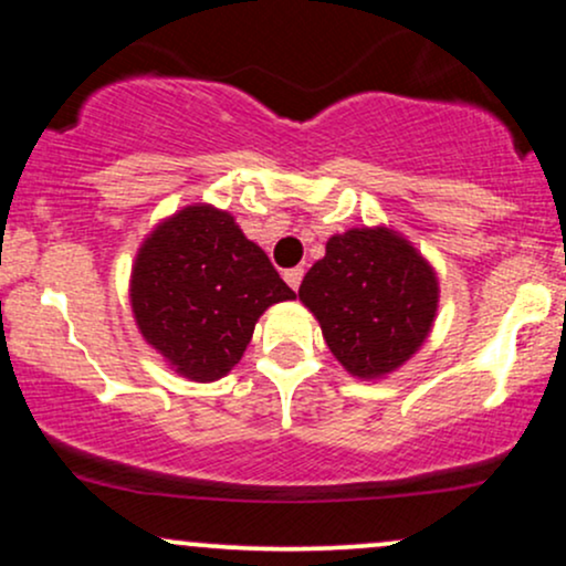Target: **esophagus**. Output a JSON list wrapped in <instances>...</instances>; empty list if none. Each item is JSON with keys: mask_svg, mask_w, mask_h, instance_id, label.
Masks as SVG:
<instances>
[{"mask_svg": "<svg viewBox=\"0 0 566 566\" xmlns=\"http://www.w3.org/2000/svg\"><path fill=\"white\" fill-rule=\"evenodd\" d=\"M303 274H305V271L301 269V265H297V269H287V271H284V282H287L290 287L297 292V287H301V282H303Z\"/></svg>", "mask_w": 566, "mask_h": 566, "instance_id": "34e87169", "label": "esophagus"}]
</instances>
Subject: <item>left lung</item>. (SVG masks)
<instances>
[{
  "mask_svg": "<svg viewBox=\"0 0 566 566\" xmlns=\"http://www.w3.org/2000/svg\"><path fill=\"white\" fill-rule=\"evenodd\" d=\"M301 301L322 324L335 359L380 378L420 348L437 316L439 284L415 247L386 229H350L303 276Z\"/></svg>",
  "mask_w": 566,
  "mask_h": 566,
  "instance_id": "1",
  "label": "left lung"
}]
</instances>
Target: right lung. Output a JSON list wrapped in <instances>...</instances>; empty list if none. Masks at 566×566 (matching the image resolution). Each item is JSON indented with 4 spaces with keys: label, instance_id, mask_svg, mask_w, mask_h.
Listing matches in <instances>:
<instances>
[{
    "label": "right lung",
    "instance_id": "add662e5",
    "mask_svg": "<svg viewBox=\"0 0 566 566\" xmlns=\"http://www.w3.org/2000/svg\"><path fill=\"white\" fill-rule=\"evenodd\" d=\"M129 297L143 337L180 375L218 380L242 359L258 316L295 292L229 212L199 205L143 242Z\"/></svg>",
    "mask_w": 566,
    "mask_h": 566
}]
</instances>
